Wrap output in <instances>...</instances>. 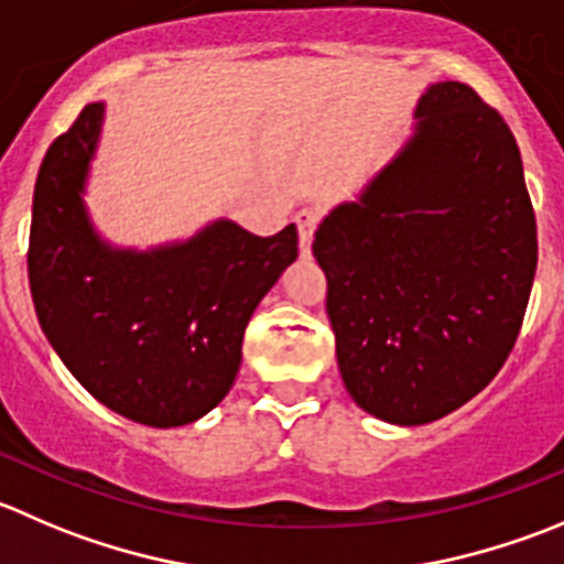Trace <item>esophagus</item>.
<instances>
[{"label": "esophagus", "instance_id": "obj_1", "mask_svg": "<svg viewBox=\"0 0 564 564\" xmlns=\"http://www.w3.org/2000/svg\"><path fill=\"white\" fill-rule=\"evenodd\" d=\"M294 223H297V234H300V253L308 259L311 256V242H314V231L316 223H319V215L314 209H300L294 215Z\"/></svg>", "mask_w": 564, "mask_h": 564}]
</instances>
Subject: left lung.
<instances>
[{
    "label": "left lung",
    "mask_w": 564,
    "mask_h": 564,
    "mask_svg": "<svg viewBox=\"0 0 564 564\" xmlns=\"http://www.w3.org/2000/svg\"><path fill=\"white\" fill-rule=\"evenodd\" d=\"M341 380L358 408L419 427L477 397L516 347L538 226L516 137L463 82H438L358 200L314 234Z\"/></svg>",
    "instance_id": "left-lung-1"
}]
</instances>
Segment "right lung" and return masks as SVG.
Instances as JSON below:
<instances>
[{
    "mask_svg": "<svg viewBox=\"0 0 564 564\" xmlns=\"http://www.w3.org/2000/svg\"><path fill=\"white\" fill-rule=\"evenodd\" d=\"M104 123L87 104L48 145L32 195V303L70 375L115 413L182 427L223 402L256 305L297 259V228L256 237L215 220L184 242L115 248L93 228L85 184Z\"/></svg>",
    "mask_w": 564,
    "mask_h": 564,
    "instance_id": "1",
    "label": "right lung"
}]
</instances>
